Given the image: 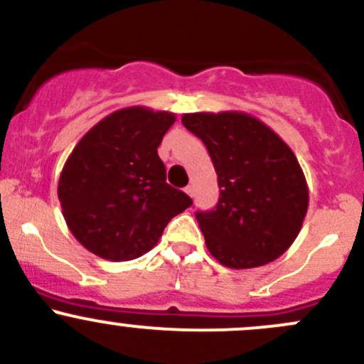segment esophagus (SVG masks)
<instances>
[{"label":"esophagus","mask_w":364,"mask_h":364,"mask_svg":"<svg viewBox=\"0 0 364 364\" xmlns=\"http://www.w3.org/2000/svg\"><path fill=\"white\" fill-rule=\"evenodd\" d=\"M185 192L188 193L190 197H196V188H193V185H188V186H186V188H185Z\"/></svg>","instance_id":"obj_1"}]
</instances>
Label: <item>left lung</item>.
<instances>
[{"label": "left lung", "mask_w": 364, "mask_h": 364, "mask_svg": "<svg viewBox=\"0 0 364 364\" xmlns=\"http://www.w3.org/2000/svg\"><path fill=\"white\" fill-rule=\"evenodd\" d=\"M208 148L220 199L196 213L209 253L230 269H250L289 250L308 211V185L292 149L247 112L183 114Z\"/></svg>", "instance_id": "8db88e82"}]
</instances>
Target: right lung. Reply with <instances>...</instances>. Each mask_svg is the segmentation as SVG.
<instances>
[{"label":"right lung","instance_id":"right-lung-1","mask_svg":"<svg viewBox=\"0 0 364 364\" xmlns=\"http://www.w3.org/2000/svg\"><path fill=\"white\" fill-rule=\"evenodd\" d=\"M176 116L135 105L98 121L73 148L58 183L70 232L86 250L123 262L151 250L192 205L165 183L159 146Z\"/></svg>","mask_w":364,"mask_h":364}]
</instances>
